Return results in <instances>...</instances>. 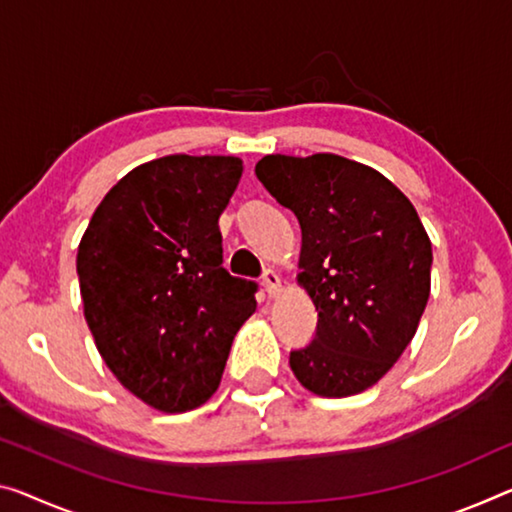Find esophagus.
Here are the masks:
<instances>
[{
  "label": "esophagus",
  "instance_id": "obj_1",
  "mask_svg": "<svg viewBox=\"0 0 512 512\" xmlns=\"http://www.w3.org/2000/svg\"><path fill=\"white\" fill-rule=\"evenodd\" d=\"M263 288H265V293H267V297H277L279 293H281V279H279V274L277 272H272V270H265V274H263Z\"/></svg>",
  "mask_w": 512,
  "mask_h": 512
}]
</instances>
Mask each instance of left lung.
I'll list each match as a JSON object with an SVG mask.
<instances>
[{"mask_svg": "<svg viewBox=\"0 0 512 512\" xmlns=\"http://www.w3.org/2000/svg\"><path fill=\"white\" fill-rule=\"evenodd\" d=\"M256 176L302 229L297 283L318 329L290 352L297 382L322 398L371 389L410 345L430 297L432 245L412 201L334 153L265 155Z\"/></svg>", "mask_w": 512, "mask_h": 512, "instance_id": "left-lung-1", "label": "left lung"}]
</instances>
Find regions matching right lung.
Here are the masks:
<instances>
[{
  "mask_svg": "<svg viewBox=\"0 0 512 512\" xmlns=\"http://www.w3.org/2000/svg\"><path fill=\"white\" fill-rule=\"evenodd\" d=\"M242 171L233 155L139 164L105 194L77 247L84 318L100 357L153 410L206 403L256 311V283L222 267L219 215Z\"/></svg>",
  "mask_w": 512,
  "mask_h": 512,
  "instance_id": "right-lung-1",
  "label": "right lung"
}]
</instances>
